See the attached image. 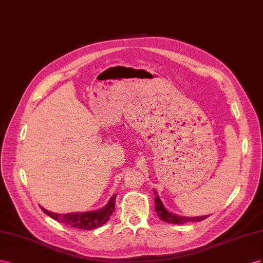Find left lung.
Segmentation results:
<instances>
[{
    "label": "left lung",
    "mask_w": 263,
    "mask_h": 263,
    "mask_svg": "<svg viewBox=\"0 0 263 263\" xmlns=\"http://www.w3.org/2000/svg\"><path fill=\"white\" fill-rule=\"evenodd\" d=\"M154 201H155V212L157 216L160 217V219L168 222V223H174V224H183L187 222H197L206 219L208 216H201V217H183V216H177L175 214L170 213L166 208L164 207L162 200L160 199L157 192L154 190Z\"/></svg>",
    "instance_id": "1"
}]
</instances>
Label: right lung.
<instances>
[{
    "label": "right lung",
    "instance_id": "right-lung-1",
    "mask_svg": "<svg viewBox=\"0 0 263 263\" xmlns=\"http://www.w3.org/2000/svg\"><path fill=\"white\" fill-rule=\"evenodd\" d=\"M116 197H117V194H115L114 196L110 198L109 202L106 206L95 212L56 214V213H51L43 207L41 208L45 214L50 216L52 219H55L63 224H66V226L82 229V230H91V229L101 227L102 224H104L109 220L110 216L115 212Z\"/></svg>",
    "mask_w": 263,
    "mask_h": 263
}]
</instances>
